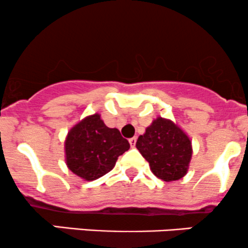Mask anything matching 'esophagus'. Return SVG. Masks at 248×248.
I'll return each instance as SVG.
<instances>
[{"label": "esophagus", "instance_id": "esophagus-1", "mask_svg": "<svg viewBox=\"0 0 248 248\" xmlns=\"http://www.w3.org/2000/svg\"><path fill=\"white\" fill-rule=\"evenodd\" d=\"M136 141H137V138H136V137H132V138L129 139V143H130V145H131V147L136 146Z\"/></svg>", "mask_w": 248, "mask_h": 248}]
</instances>
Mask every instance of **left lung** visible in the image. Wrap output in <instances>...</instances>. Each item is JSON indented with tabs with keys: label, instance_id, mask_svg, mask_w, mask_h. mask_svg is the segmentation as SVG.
I'll return each mask as SVG.
<instances>
[{
	"label": "left lung",
	"instance_id": "1",
	"mask_svg": "<svg viewBox=\"0 0 248 248\" xmlns=\"http://www.w3.org/2000/svg\"><path fill=\"white\" fill-rule=\"evenodd\" d=\"M136 147L149 161L151 171L164 182H174L187 173L192 158L190 137L170 119L158 117L139 136Z\"/></svg>",
	"mask_w": 248,
	"mask_h": 248
}]
</instances>
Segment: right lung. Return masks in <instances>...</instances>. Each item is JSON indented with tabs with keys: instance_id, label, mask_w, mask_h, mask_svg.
Wrapping results in <instances>:
<instances>
[{
	"instance_id": "right-lung-1",
	"label": "right lung",
	"mask_w": 248,
	"mask_h": 248,
	"mask_svg": "<svg viewBox=\"0 0 248 248\" xmlns=\"http://www.w3.org/2000/svg\"><path fill=\"white\" fill-rule=\"evenodd\" d=\"M129 149V141L122 137L119 130L108 127L98 113L75 125L64 143L69 170L88 182L110 172L119 155Z\"/></svg>"
}]
</instances>
